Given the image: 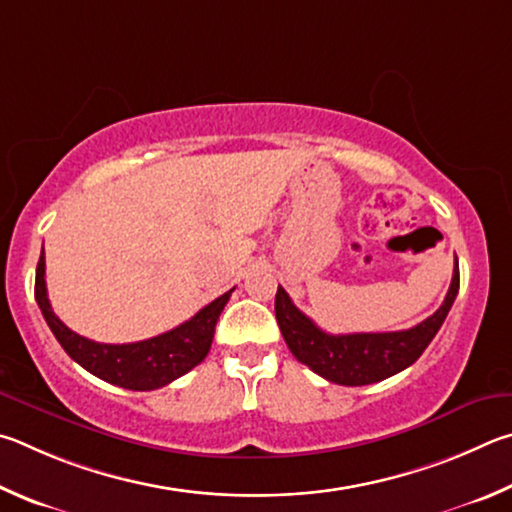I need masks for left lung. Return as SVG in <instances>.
I'll use <instances>...</instances> for the list:
<instances>
[{"label": "left lung", "instance_id": "8db88e82", "mask_svg": "<svg viewBox=\"0 0 512 512\" xmlns=\"http://www.w3.org/2000/svg\"><path fill=\"white\" fill-rule=\"evenodd\" d=\"M456 294H459V261L454 263L452 283L443 306L409 330L328 335L294 306L281 285L276 290L274 312L285 344L301 364L328 382L362 387V384L387 380L414 364L441 330Z\"/></svg>", "mask_w": 512, "mask_h": 512}]
</instances>
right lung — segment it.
<instances>
[{"label":"right lung","instance_id":"obj_1","mask_svg":"<svg viewBox=\"0 0 512 512\" xmlns=\"http://www.w3.org/2000/svg\"><path fill=\"white\" fill-rule=\"evenodd\" d=\"M231 292L233 288L168 333L134 344H98L69 330L51 310L47 281H44V251L38 261V270H35V301L65 353L96 378L132 391L166 387L200 364L209 353L215 324H218L220 312L227 306Z\"/></svg>","mask_w":512,"mask_h":512}]
</instances>
